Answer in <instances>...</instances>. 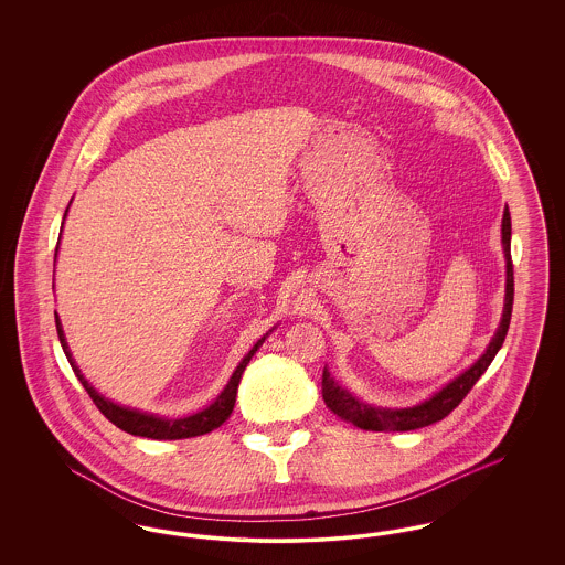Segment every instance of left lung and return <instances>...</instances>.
<instances>
[{"instance_id":"obj_1","label":"left lung","mask_w":565,"mask_h":565,"mask_svg":"<svg viewBox=\"0 0 565 565\" xmlns=\"http://www.w3.org/2000/svg\"><path fill=\"white\" fill-rule=\"evenodd\" d=\"M502 245H504V258H507V296H504V313L502 322L498 326L489 348L483 355L461 375L456 376L451 383H447L440 392H436L430 401L411 406V408H383V406H371V404L358 401L351 396L348 390H343L330 373L323 369L322 373V396L326 406L339 415L341 419L350 422L360 430L373 431H406L426 428L440 419H445L457 404L466 398V394L475 387L479 376L483 375L495 353L502 348L509 326H511L512 298H514V277H512L511 258V212L504 210L502 217Z\"/></svg>"}]
</instances>
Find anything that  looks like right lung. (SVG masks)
Instances as JSON below:
<instances>
[{"mask_svg": "<svg viewBox=\"0 0 565 565\" xmlns=\"http://www.w3.org/2000/svg\"><path fill=\"white\" fill-rule=\"evenodd\" d=\"M70 210V207H67ZM67 214V212H65ZM65 220V217H63ZM54 258H56V252H54ZM54 322H56V334H58V341H61V348L65 351L72 369L76 376L81 379L84 390L88 392L90 401L95 403V406L108 417L109 422L120 428V430L129 431L134 436H143V438H154V440H178V438H192V436H201V434H207V431L220 428L228 415L233 413V406H235V398H237V387H239V381H242L243 371L245 366L249 364L252 355L258 351V348L265 343L267 337H263L252 350L247 351V355L239 362V366L235 369V373L231 376V381L226 383V387L222 390V394L215 398L214 403L210 404L207 408L190 415V417H182V419H164L159 415H150V413H141V411H135V408H127V406H120V404L111 403L108 398H104L81 373V369L76 366L74 358H72V351L67 348V341H65V334H63V328H61V320L54 311Z\"/></svg>", "mask_w": 565, "mask_h": 565, "instance_id": "add662e5", "label": "right lung"}]
</instances>
